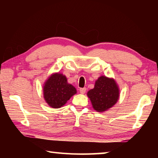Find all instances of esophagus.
<instances>
[{
  "mask_svg": "<svg viewBox=\"0 0 158 158\" xmlns=\"http://www.w3.org/2000/svg\"><path fill=\"white\" fill-rule=\"evenodd\" d=\"M86 91V89L85 88H82V89H79V92L81 93V94H84V93Z\"/></svg>",
  "mask_w": 158,
  "mask_h": 158,
  "instance_id": "1",
  "label": "esophagus"
}]
</instances>
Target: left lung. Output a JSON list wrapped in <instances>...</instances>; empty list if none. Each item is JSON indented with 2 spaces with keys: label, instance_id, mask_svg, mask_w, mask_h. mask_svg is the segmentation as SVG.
I'll use <instances>...</instances> for the list:
<instances>
[{
  "label": "left lung",
  "instance_id": "1",
  "mask_svg": "<svg viewBox=\"0 0 158 158\" xmlns=\"http://www.w3.org/2000/svg\"><path fill=\"white\" fill-rule=\"evenodd\" d=\"M93 109L103 112L112 107L119 98V89L114 79L101 76L95 81L94 89L87 93Z\"/></svg>",
  "mask_w": 158,
  "mask_h": 158
}]
</instances>
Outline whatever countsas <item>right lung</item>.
<instances>
[{"instance_id":"right-lung-1","label":"right lung","mask_w":158,"mask_h":158,"mask_svg":"<svg viewBox=\"0 0 158 158\" xmlns=\"http://www.w3.org/2000/svg\"><path fill=\"white\" fill-rule=\"evenodd\" d=\"M44 98L52 108H60L77 93L73 85L68 83L66 77L60 73L53 74L44 83Z\"/></svg>"}]
</instances>
